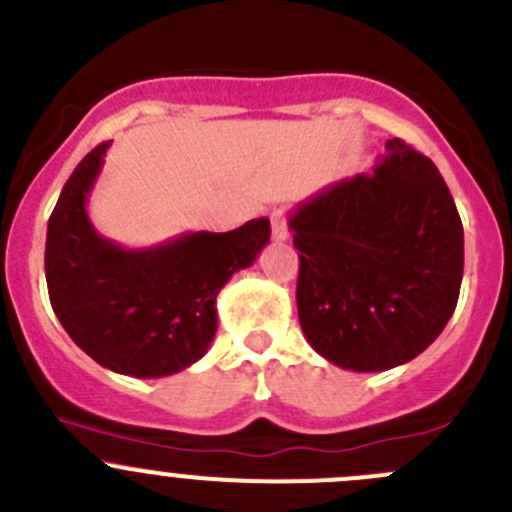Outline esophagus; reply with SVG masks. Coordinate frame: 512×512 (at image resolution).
I'll list each match as a JSON object with an SVG mask.
<instances>
[{
	"instance_id": "34e87169",
	"label": "esophagus",
	"mask_w": 512,
	"mask_h": 512,
	"mask_svg": "<svg viewBox=\"0 0 512 512\" xmlns=\"http://www.w3.org/2000/svg\"><path fill=\"white\" fill-rule=\"evenodd\" d=\"M271 238H274V241H286V238H289V226H286L284 211L271 213Z\"/></svg>"
}]
</instances>
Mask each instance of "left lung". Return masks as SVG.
Listing matches in <instances>:
<instances>
[{"label":"left lung","instance_id":"left-lung-1","mask_svg":"<svg viewBox=\"0 0 512 512\" xmlns=\"http://www.w3.org/2000/svg\"><path fill=\"white\" fill-rule=\"evenodd\" d=\"M304 337L332 364L384 372L425 352L457 306L462 221L427 155L387 140L374 173L332 183L289 216Z\"/></svg>","mask_w":512,"mask_h":512}]
</instances>
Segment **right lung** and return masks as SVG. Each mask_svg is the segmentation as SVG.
<instances>
[{"mask_svg":"<svg viewBox=\"0 0 512 512\" xmlns=\"http://www.w3.org/2000/svg\"><path fill=\"white\" fill-rule=\"evenodd\" d=\"M107 148L97 145L80 160L47 223L52 309L100 367L140 379L168 377L208 352L218 329V291L256 261L271 223L256 218L228 233H183L153 248L107 241L87 218Z\"/></svg>","mask_w":512,"mask_h":512,"instance_id":"right-lung-1","label":"right lung"}]
</instances>
